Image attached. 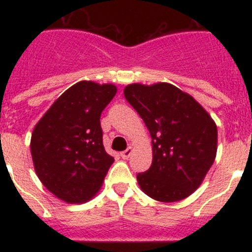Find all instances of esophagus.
<instances>
[{
  "label": "esophagus",
  "instance_id": "1",
  "mask_svg": "<svg viewBox=\"0 0 252 252\" xmlns=\"http://www.w3.org/2000/svg\"><path fill=\"white\" fill-rule=\"evenodd\" d=\"M131 154H132V148H131V146H130V148H127V150L122 151V153L120 154V155H121L122 159H128Z\"/></svg>",
  "mask_w": 252,
  "mask_h": 252
}]
</instances>
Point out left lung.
Returning <instances> with one entry per match:
<instances>
[{"label":"left lung","mask_w":252,"mask_h":252,"mask_svg":"<svg viewBox=\"0 0 252 252\" xmlns=\"http://www.w3.org/2000/svg\"><path fill=\"white\" fill-rule=\"evenodd\" d=\"M124 94L151 136L153 162L137 174L141 190L165 203L189 197L216 159V122L192 95L165 82L131 83Z\"/></svg>","instance_id":"obj_1"}]
</instances>
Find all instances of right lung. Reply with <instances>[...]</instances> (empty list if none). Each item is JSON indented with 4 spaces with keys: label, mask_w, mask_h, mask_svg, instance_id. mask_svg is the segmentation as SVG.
<instances>
[{
    "label": "right lung",
    "mask_w": 252,
    "mask_h": 252,
    "mask_svg": "<svg viewBox=\"0 0 252 252\" xmlns=\"http://www.w3.org/2000/svg\"><path fill=\"white\" fill-rule=\"evenodd\" d=\"M116 92L112 83L78 82L55 99L31 133L37 178L66 203L92 199L115 161L103 148L99 119Z\"/></svg>",
    "instance_id": "add662e5"
}]
</instances>
